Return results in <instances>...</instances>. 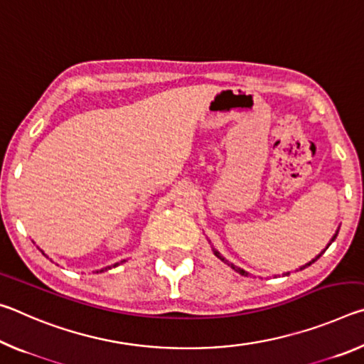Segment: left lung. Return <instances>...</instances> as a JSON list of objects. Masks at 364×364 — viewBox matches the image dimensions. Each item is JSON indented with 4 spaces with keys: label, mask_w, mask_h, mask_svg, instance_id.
<instances>
[{
    "label": "left lung",
    "mask_w": 364,
    "mask_h": 364,
    "mask_svg": "<svg viewBox=\"0 0 364 364\" xmlns=\"http://www.w3.org/2000/svg\"><path fill=\"white\" fill-rule=\"evenodd\" d=\"M337 234H338V231H336V234H334V236H332V239H331V242H329L328 245H331L332 242H334V241H336ZM326 249H328V247H326ZM213 254H215V255H217V257L220 258V260H221V262H225V263H228V264H230V267H231V268H232L234 271H237V273H239V274H242V276H247V274H249V273H247V271H244L242 268H237V267H236V264H232V263H230V262H228V260H225V258L220 255V252H218V250H215V249H213ZM323 254H324V250H323V252H321V254H319V255H318L316 258H313V260H311V262H308V263H305V264H304V267H300V269H305L306 267H310V264H311V263H315V262L318 260V258H319V257H321Z\"/></svg>",
    "instance_id": "8db88e82"
}]
</instances>
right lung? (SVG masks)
I'll return each instance as SVG.
<instances>
[{
    "mask_svg": "<svg viewBox=\"0 0 364 364\" xmlns=\"http://www.w3.org/2000/svg\"><path fill=\"white\" fill-rule=\"evenodd\" d=\"M41 252H43V250H41ZM43 255H45V252H43ZM123 262H125V260H122L120 263H123ZM120 263H115V264H112V267H114V268H115V267H119V264H120ZM112 267H106V268H102L101 271H106V269H110V268H112ZM96 273H100V271H96Z\"/></svg>",
    "mask_w": 364,
    "mask_h": 364,
    "instance_id": "obj_1",
    "label": "right lung"
}]
</instances>
